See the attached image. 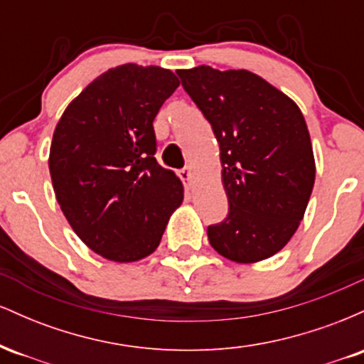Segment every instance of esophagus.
I'll list each match as a JSON object with an SVG mask.
<instances>
[{"mask_svg":"<svg viewBox=\"0 0 364 364\" xmlns=\"http://www.w3.org/2000/svg\"><path fill=\"white\" fill-rule=\"evenodd\" d=\"M178 176L181 178L183 185H185V190H191V168H183L178 173Z\"/></svg>","mask_w":364,"mask_h":364,"instance_id":"esophagus-1","label":"esophagus"}]
</instances>
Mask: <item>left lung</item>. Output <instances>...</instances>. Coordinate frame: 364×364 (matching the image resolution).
Masks as SVG:
<instances>
[{"label": "left lung", "mask_w": 364, "mask_h": 364, "mask_svg": "<svg viewBox=\"0 0 364 364\" xmlns=\"http://www.w3.org/2000/svg\"><path fill=\"white\" fill-rule=\"evenodd\" d=\"M178 75L220 147L229 212L223 223L208 225V241L232 262L265 260L296 232L315 185L303 112L248 70L202 65Z\"/></svg>", "instance_id": "obj_1"}]
</instances>
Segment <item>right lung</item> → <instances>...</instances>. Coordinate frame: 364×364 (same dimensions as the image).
Here are the masks:
<instances>
[{"mask_svg": "<svg viewBox=\"0 0 364 364\" xmlns=\"http://www.w3.org/2000/svg\"><path fill=\"white\" fill-rule=\"evenodd\" d=\"M171 70H107L63 112L49 150L53 188L66 220L92 252L136 262L156 252L183 185L156 161L154 118L178 89Z\"/></svg>", "mask_w": 364, "mask_h": 364, "instance_id": "1", "label": "right lung"}]
</instances>
